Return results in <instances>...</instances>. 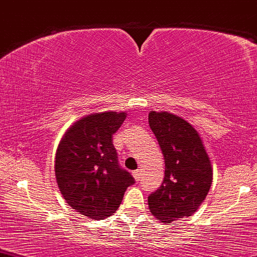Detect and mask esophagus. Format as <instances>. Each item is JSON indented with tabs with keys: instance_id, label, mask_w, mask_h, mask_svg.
Segmentation results:
<instances>
[{
	"instance_id": "34e87169",
	"label": "esophagus",
	"mask_w": 257,
	"mask_h": 257,
	"mask_svg": "<svg viewBox=\"0 0 257 257\" xmlns=\"http://www.w3.org/2000/svg\"><path fill=\"white\" fill-rule=\"evenodd\" d=\"M133 175H134L136 181L141 180V171H140V170H136V171L133 172Z\"/></svg>"
}]
</instances>
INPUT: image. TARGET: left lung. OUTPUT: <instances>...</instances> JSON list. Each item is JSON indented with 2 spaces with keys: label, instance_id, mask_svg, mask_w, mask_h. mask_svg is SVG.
<instances>
[{
  "label": "left lung",
  "instance_id": "1",
  "mask_svg": "<svg viewBox=\"0 0 257 257\" xmlns=\"http://www.w3.org/2000/svg\"><path fill=\"white\" fill-rule=\"evenodd\" d=\"M149 126L165 159L161 186L148 197L151 213L162 223L196 212L212 184V167L196 129L168 112L151 111Z\"/></svg>",
  "mask_w": 257,
  "mask_h": 257
}]
</instances>
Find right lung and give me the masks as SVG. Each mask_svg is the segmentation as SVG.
Returning <instances> with one entry per match:
<instances>
[{"label":"right lung","instance_id":"obj_1","mask_svg":"<svg viewBox=\"0 0 257 257\" xmlns=\"http://www.w3.org/2000/svg\"><path fill=\"white\" fill-rule=\"evenodd\" d=\"M124 112H103L77 121L65 133L56 154V178L69 205L92 219H104L118 209L126 187L135 183L118 164L112 135Z\"/></svg>","mask_w":257,"mask_h":257}]
</instances>
